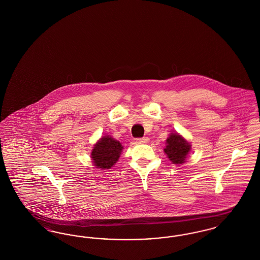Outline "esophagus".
Listing matches in <instances>:
<instances>
[{
	"mask_svg": "<svg viewBox=\"0 0 260 260\" xmlns=\"http://www.w3.org/2000/svg\"><path fill=\"white\" fill-rule=\"evenodd\" d=\"M149 139L147 137H142V138H137L136 139V142L139 143V144H145V143H148Z\"/></svg>",
	"mask_w": 260,
	"mask_h": 260,
	"instance_id": "esophagus-1",
	"label": "esophagus"
}]
</instances>
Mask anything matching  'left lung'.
Wrapping results in <instances>:
<instances>
[{
    "mask_svg": "<svg viewBox=\"0 0 260 260\" xmlns=\"http://www.w3.org/2000/svg\"><path fill=\"white\" fill-rule=\"evenodd\" d=\"M191 144L178 133H172L166 140L164 152L174 165H183L191 151Z\"/></svg>",
    "mask_w": 260,
    "mask_h": 260,
    "instance_id": "1",
    "label": "left lung"
}]
</instances>
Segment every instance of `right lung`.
Here are the masks:
<instances>
[{
	"label": "right lung",
	"mask_w": 260,
	"mask_h": 260,
	"mask_svg": "<svg viewBox=\"0 0 260 260\" xmlns=\"http://www.w3.org/2000/svg\"><path fill=\"white\" fill-rule=\"evenodd\" d=\"M123 149L121 142L111 136H101L90 153L93 166L100 170L111 169L119 160Z\"/></svg>",
	"instance_id": "right-lung-1"
}]
</instances>
